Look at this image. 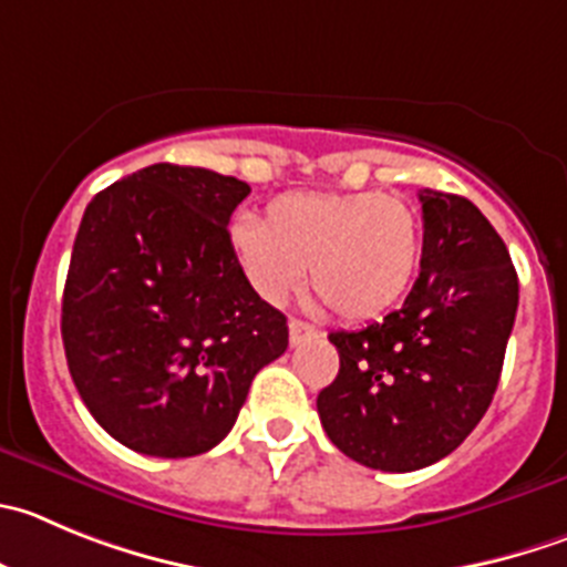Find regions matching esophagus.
<instances>
[{
	"label": "esophagus",
	"mask_w": 567,
	"mask_h": 567,
	"mask_svg": "<svg viewBox=\"0 0 567 567\" xmlns=\"http://www.w3.org/2000/svg\"><path fill=\"white\" fill-rule=\"evenodd\" d=\"M317 337H320V331H317L315 326H309V322L303 320H289V342L292 344H303Z\"/></svg>",
	"instance_id": "esophagus-1"
}]
</instances>
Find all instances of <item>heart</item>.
<instances>
[{"label":"heart","instance_id":"b5f03b06","mask_svg":"<svg viewBox=\"0 0 567 567\" xmlns=\"http://www.w3.org/2000/svg\"><path fill=\"white\" fill-rule=\"evenodd\" d=\"M250 287L284 303L309 284L344 320L384 315L412 287L423 228L406 199L375 192H289L264 223L241 219L230 234Z\"/></svg>","mask_w":567,"mask_h":567}]
</instances>
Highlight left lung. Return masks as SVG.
Wrapping results in <instances>:
<instances>
[{"instance_id": "8db88e82", "label": "left lung", "mask_w": 567, "mask_h": 567, "mask_svg": "<svg viewBox=\"0 0 567 567\" xmlns=\"http://www.w3.org/2000/svg\"><path fill=\"white\" fill-rule=\"evenodd\" d=\"M423 256L401 309L333 331L339 373L317 395L328 440L386 473L429 467L465 442L493 403L517 311L504 239L460 194L420 192Z\"/></svg>"}]
</instances>
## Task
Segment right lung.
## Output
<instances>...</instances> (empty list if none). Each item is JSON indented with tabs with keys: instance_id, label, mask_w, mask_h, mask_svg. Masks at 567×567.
Returning <instances> with one entry per match:
<instances>
[{
	"instance_id": "add662e5",
	"label": "right lung",
	"mask_w": 567,
	"mask_h": 567,
	"mask_svg": "<svg viewBox=\"0 0 567 567\" xmlns=\"http://www.w3.org/2000/svg\"><path fill=\"white\" fill-rule=\"evenodd\" d=\"M250 186L153 164L89 203L63 289L69 373L96 423L131 451L183 460L234 429L287 317L250 287L228 223Z\"/></svg>"
}]
</instances>
